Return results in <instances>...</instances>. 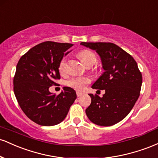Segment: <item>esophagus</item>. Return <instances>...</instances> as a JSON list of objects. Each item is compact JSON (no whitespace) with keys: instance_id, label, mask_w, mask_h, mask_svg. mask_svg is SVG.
<instances>
[{"instance_id":"obj_1","label":"esophagus","mask_w":158,"mask_h":158,"mask_svg":"<svg viewBox=\"0 0 158 158\" xmlns=\"http://www.w3.org/2000/svg\"><path fill=\"white\" fill-rule=\"evenodd\" d=\"M83 94H84V93L81 91H79V90H77V97H81V96H82Z\"/></svg>"}]
</instances>
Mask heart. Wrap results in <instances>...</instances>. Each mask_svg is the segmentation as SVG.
<instances>
[{
    "label": "heart",
    "mask_w": 158,
    "mask_h": 158,
    "mask_svg": "<svg viewBox=\"0 0 158 158\" xmlns=\"http://www.w3.org/2000/svg\"><path fill=\"white\" fill-rule=\"evenodd\" d=\"M79 59L87 66H92L97 61V56L93 51L90 50H82L78 53ZM67 69V59L64 57L61 59L59 64V70L61 73H64ZM90 82V79L87 77H75L70 78L67 81V85L71 88L79 90L85 89L87 85Z\"/></svg>",
    "instance_id": "heart-1"
}]
</instances>
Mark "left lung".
<instances>
[{"label":"left lung","mask_w":158,"mask_h":158,"mask_svg":"<svg viewBox=\"0 0 158 158\" xmlns=\"http://www.w3.org/2000/svg\"><path fill=\"white\" fill-rule=\"evenodd\" d=\"M81 44L96 50L105 70L92 88L105 90L106 93L102 97L89 94L91 103L85 113L95 124L113 126L124 119L137 102L142 74L134 58L114 43L81 42Z\"/></svg>","instance_id":"1"}]
</instances>
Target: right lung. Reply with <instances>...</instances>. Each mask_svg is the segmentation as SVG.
Listing matches in <instances>:
<instances>
[{
	"instance_id": "1",
	"label": "right lung",
	"mask_w": 158,
	"mask_h": 158,
	"mask_svg": "<svg viewBox=\"0 0 158 158\" xmlns=\"http://www.w3.org/2000/svg\"><path fill=\"white\" fill-rule=\"evenodd\" d=\"M73 44L44 41L28 50L19 59L13 78L14 93L29 119L41 126H50L64 120L77 99L73 88L64 87L59 95L49 88L60 79L59 61Z\"/></svg>"
}]
</instances>
